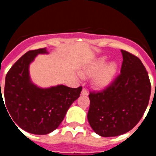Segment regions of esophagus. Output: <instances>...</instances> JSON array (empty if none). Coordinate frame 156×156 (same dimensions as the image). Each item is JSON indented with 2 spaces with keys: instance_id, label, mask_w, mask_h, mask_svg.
<instances>
[{
  "instance_id": "esophagus-1",
  "label": "esophagus",
  "mask_w": 156,
  "mask_h": 156,
  "mask_svg": "<svg viewBox=\"0 0 156 156\" xmlns=\"http://www.w3.org/2000/svg\"><path fill=\"white\" fill-rule=\"evenodd\" d=\"M81 95H88V91L85 88H83V89L81 91Z\"/></svg>"
}]
</instances>
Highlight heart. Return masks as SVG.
<instances>
[{
  "label": "heart",
  "mask_w": 156,
  "mask_h": 156,
  "mask_svg": "<svg viewBox=\"0 0 156 156\" xmlns=\"http://www.w3.org/2000/svg\"><path fill=\"white\" fill-rule=\"evenodd\" d=\"M106 57H100L91 63L80 73L82 78H92V84L97 88H103L111 83L118 71V65L114 61L106 64Z\"/></svg>",
  "instance_id": "obj_1"
}]
</instances>
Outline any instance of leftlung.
I'll list each match as a JSON object with an SVG mask.
<instances>
[{"label":"left lung","mask_w":156,"mask_h":156,"mask_svg":"<svg viewBox=\"0 0 156 156\" xmlns=\"http://www.w3.org/2000/svg\"><path fill=\"white\" fill-rule=\"evenodd\" d=\"M120 74L99 92H90L88 120L102 137H114L134 128L146 110L151 95L148 74L139 58L126 50Z\"/></svg>","instance_id":"1"}]
</instances>
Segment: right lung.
<instances>
[{
	"label": "right lung",
	"mask_w": 156,
	"mask_h": 156,
	"mask_svg": "<svg viewBox=\"0 0 156 156\" xmlns=\"http://www.w3.org/2000/svg\"><path fill=\"white\" fill-rule=\"evenodd\" d=\"M44 53L45 48L28 51L10 68L5 78L4 105L8 115L15 125L34 134H47L57 129L82 89L81 86L65 85L43 89L33 85L29 79V65L38 54Z\"/></svg>",
	"instance_id": "add662e5"
}]
</instances>
